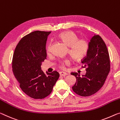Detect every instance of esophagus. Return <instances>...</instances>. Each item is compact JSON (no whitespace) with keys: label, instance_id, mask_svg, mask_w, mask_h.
I'll use <instances>...</instances> for the list:
<instances>
[{"label":"esophagus","instance_id":"obj_1","mask_svg":"<svg viewBox=\"0 0 120 120\" xmlns=\"http://www.w3.org/2000/svg\"><path fill=\"white\" fill-rule=\"evenodd\" d=\"M66 75H67V73L64 72H60V76H65Z\"/></svg>","mask_w":120,"mask_h":120}]
</instances>
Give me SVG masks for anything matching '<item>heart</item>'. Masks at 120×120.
Masks as SVG:
<instances>
[{
  "label": "heart",
  "mask_w": 120,
  "mask_h": 120,
  "mask_svg": "<svg viewBox=\"0 0 120 120\" xmlns=\"http://www.w3.org/2000/svg\"><path fill=\"white\" fill-rule=\"evenodd\" d=\"M58 38L63 43L69 47V53L73 59L76 60L84 58L87 52L88 49V43L84 38L78 39V37L72 31H66L60 33ZM51 51V45L49 43L47 46V51L50 54ZM70 63L69 60H65L60 64V67L64 66Z\"/></svg>",
  "instance_id": "1"
}]
</instances>
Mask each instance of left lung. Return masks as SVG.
<instances>
[{"label":"left lung","mask_w":120,"mask_h":120,"mask_svg":"<svg viewBox=\"0 0 120 120\" xmlns=\"http://www.w3.org/2000/svg\"><path fill=\"white\" fill-rule=\"evenodd\" d=\"M82 63L86 68V74L80 77L72 72L76 78L73 91L80 96L93 95L102 87L110 71L109 53L106 44L98 35H94L88 45L87 55Z\"/></svg>","instance_id":"8db88e82"}]
</instances>
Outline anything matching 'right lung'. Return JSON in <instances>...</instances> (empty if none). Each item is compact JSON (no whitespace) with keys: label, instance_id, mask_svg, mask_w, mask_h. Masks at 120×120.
I'll use <instances>...</instances> for the list:
<instances>
[{"label":"right lung","instance_id":"obj_1","mask_svg":"<svg viewBox=\"0 0 120 120\" xmlns=\"http://www.w3.org/2000/svg\"><path fill=\"white\" fill-rule=\"evenodd\" d=\"M51 32L34 31L24 36L16 45L12 59L13 72L24 93L32 98L43 99L51 93L60 77L58 72L41 70L47 57L46 43Z\"/></svg>","mask_w":120,"mask_h":120}]
</instances>
